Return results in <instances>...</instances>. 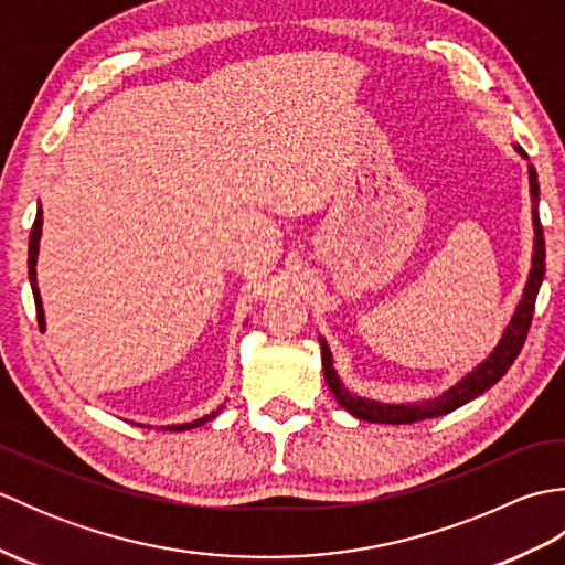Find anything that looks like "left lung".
<instances>
[{
    "label": "left lung",
    "mask_w": 565,
    "mask_h": 565,
    "mask_svg": "<svg viewBox=\"0 0 565 565\" xmlns=\"http://www.w3.org/2000/svg\"><path fill=\"white\" fill-rule=\"evenodd\" d=\"M520 154H524L522 148H518ZM526 158V154H524ZM530 194H532V215H534V257H532V271L530 279H526L522 301L518 303V310L510 320V326L502 332L500 342L495 344V350L488 354L473 371L454 383L451 388L444 391L441 395L431 401H419V403H376V401H366L359 398V395L350 393L338 376V371L332 366V354L328 350L326 340L320 338L322 347V374H326V381L330 391L334 393V398L344 407L347 413H352L359 419H366V423H379V425H411L417 423V419H427V417H439L447 415L456 407H461L466 403H471L478 395L486 393L490 386L508 374V369L514 364V359L522 352L526 332H530L532 326V316H534V303H536V294L539 286L544 281V269H546V247H544V227L542 221H539V182H536V172L530 164Z\"/></svg>",
    "instance_id": "left-lung-1"
}]
</instances>
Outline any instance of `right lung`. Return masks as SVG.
Here are the masks:
<instances>
[{"label":"right lung","mask_w":565,"mask_h":565,"mask_svg":"<svg viewBox=\"0 0 565 565\" xmlns=\"http://www.w3.org/2000/svg\"><path fill=\"white\" fill-rule=\"evenodd\" d=\"M41 227H43V211L39 206V213H35V221H33V227H31V239H29V281H31V289H33V298H35V313H39V326L41 330L45 328V318H43V303H41V294H39V286H35V259H39V239H41ZM221 413L213 411L211 415H203L199 419H194V423H184V425H170L167 429L170 431H184V429H194L203 423H209V419H213L215 415Z\"/></svg>","instance_id":"add662e5"}]
</instances>
